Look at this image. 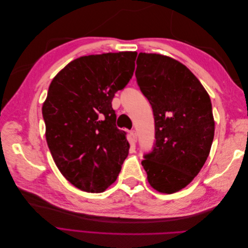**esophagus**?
Returning <instances> with one entry per match:
<instances>
[{
    "mask_svg": "<svg viewBox=\"0 0 248 248\" xmlns=\"http://www.w3.org/2000/svg\"><path fill=\"white\" fill-rule=\"evenodd\" d=\"M130 139H131V142H137V140H138V134H137V131L136 130H131L130 131Z\"/></svg>",
    "mask_w": 248,
    "mask_h": 248,
    "instance_id": "obj_1",
    "label": "esophagus"
}]
</instances>
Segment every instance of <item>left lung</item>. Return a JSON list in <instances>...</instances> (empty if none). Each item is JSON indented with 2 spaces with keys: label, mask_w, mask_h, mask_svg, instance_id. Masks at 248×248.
<instances>
[{
  "label": "left lung",
  "mask_w": 248,
  "mask_h": 248,
  "mask_svg": "<svg viewBox=\"0 0 248 248\" xmlns=\"http://www.w3.org/2000/svg\"><path fill=\"white\" fill-rule=\"evenodd\" d=\"M136 78L155 121V144L141 166L155 190L177 192L209 156L215 126L211 100L196 76L167 56L140 52Z\"/></svg>",
  "instance_id": "1"
}]
</instances>
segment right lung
<instances>
[{"instance_id":"right-lung-1","label":"right lung","mask_w":248,"mask_h":248,"mask_svg":"<svg viewBox=\"0 0 248 248\" xmlns=\"http://www.w3.org/2000/svg\"><path fill=\"white\" fill-rule=\"evenodd\" d=\"M136 59V51L84 56L50 82L42 107L47 145L61 174L82 191L106 190L128 156L111 100L132 78Z\"/></svg>"}]
</instances>
